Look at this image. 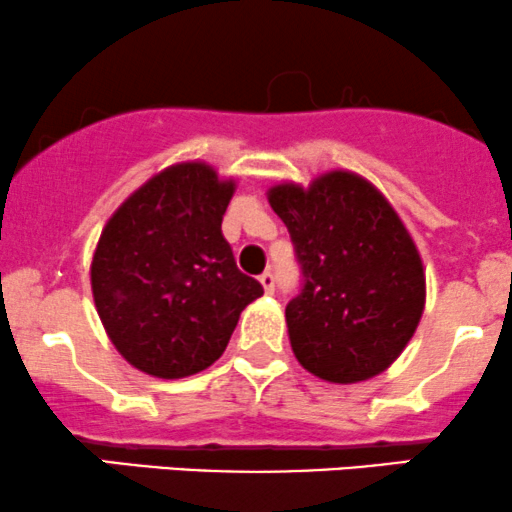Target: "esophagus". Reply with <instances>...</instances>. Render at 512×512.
Segmentation results:
<instances>
[{"label": "esophagus", "mask_w": 512, "mask_h": 512, "mask_svg": "<svg viewBox=\"0 0 512 512\" xmlns=\"http://www.w3.org/2000/svg\"><path fill=\"white\" fill-rule=\"evenodd\" d=\"M260 284H262V289H265L267 294H272L274 292V274L272 272L260 274Z\"/></svg>", "instance_id": "1"}]
</instances>
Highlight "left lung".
<instances>
[{
	"label": "left lung",
	"instance_id": "obj_1",
	"mask_svg": "<svg viewBox=\"0 0 512 512\" xmlns=\"http://www.w3.org/2000/svg\"><path fill=\"white\" fill-rule=\"evenodd\" d=\"M292 235L304 272L287 304L289 343L301 368L326 383L353 385L390 368L422 319V257L390 201L346 169L309 186L267 191Z\"/></svg>",
	"mask_w": 512,
	"mask_h": 512
}]
</instances>
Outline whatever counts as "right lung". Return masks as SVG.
I'll list each match as a JSON object with an SVG mask.
<instances>
[{
	"label": "right lung",
	"mask_w": 512,
	"mask_h": 512,
	"mask_svg": "<svg viewBox=\"0 0 512 512\" xmlns=\"http://www.w3.org/2000/svg\"><path fill=\"white\" fill-rule=\"evenodd\" d=\"M235 179L206 161L166 166L110 215L90 262L107 338L142 373L176 380L220 358L262 284L223 238Z\"/></svg>",
	"instance_id": "1"
}]
</instances>
